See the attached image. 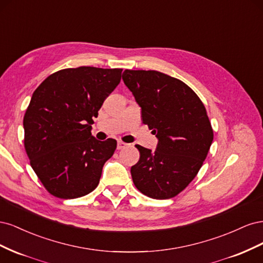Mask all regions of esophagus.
Segmentation results:
<instances>
[{"mask_svg":"<svg viewBox=\"0 0 263 263\" xmlns=\"http://www.w3.org/2000/svg\"><path fill=\"white\" fill-rule=\"evenodd\" d=\"M127 146H128V145H127L126 142H123V141H118V142H117V149H124V148H126Z\"/></svg>","mask_w":263,"mask_h":263,"instance_id":"esophagus-1","label":"esophagus"}]
</instances>
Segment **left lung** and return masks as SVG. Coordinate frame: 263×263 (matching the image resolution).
Listing matches in <instances>:
<instances>
[{"instance_id":"left-lung-1","label":"left lung","mask_w":263,"mask_h":263,"mask_svg":"<svg viewBox=\"0 0 263 263\" xmlns=\"http://www.w3.org/2000/svg\"><path fill=\"white\" fill-rule=\"evenodd\" d=\"M123 80L141 107L142 123L158 138L155 151L136 146L134 184L151 198L174 197L196 177L212 145L205 106L189 85L159 71L125 70Z\"/></svg>"}]
</instances>
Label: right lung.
Here are the masks:
<instances>
[{
  "instance_id": "right-lung-1",
  "label": "right lung",
  "mask_w": 263,
  "mask_h": 263,
  "mask_svg": "<svg viewBox=\"0 0 263 263\" xmlns=\"http://www.w3.org/2000/svg\"><path fill=\"white\" fill-rule=\"evenodd\" d=\"M123 69L59 70L41 83L24 116V146L46 190L59 198L81 197L98 186L117 142L95 139L93 117L121 82Z\"/></svg>"
}]
</instances>
